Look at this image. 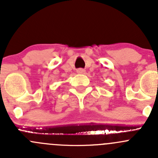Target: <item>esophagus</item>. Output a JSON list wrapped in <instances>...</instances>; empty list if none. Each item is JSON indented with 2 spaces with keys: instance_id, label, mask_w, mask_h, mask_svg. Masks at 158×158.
Here are the masks:
<instances>
[{
  "instance_id": "obj_1",
  "label": "esophagus",
  "mask_w": 158,
  "mask_h": 158,
  "mask_svg": "<svg viewBox=\"0 0 158 158\" xmlns=\"http://www.w3.org/2000/svg\"><path fill=\"white\" fill-rule=\"evenodd\" d=\"M76 72H77V73H79V74H83V73H85V70L83 69H78L76 70Z\"/></svg>"
}]
</instances>
